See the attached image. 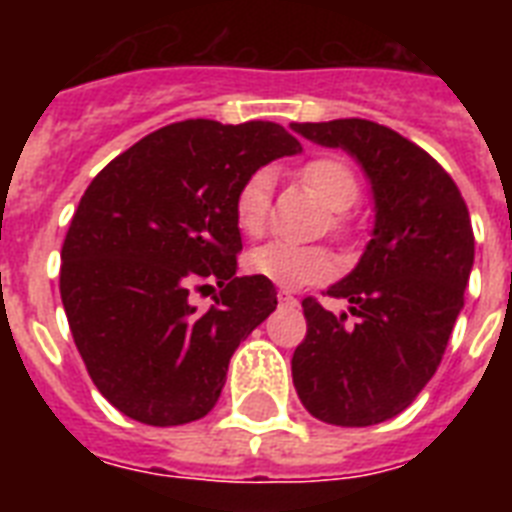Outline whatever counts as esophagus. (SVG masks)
I'll return each instance as SVG.
<instances>
[{
	"label": "esophagus",
	"mask_w": 512,
	"mask_h": 512,
	"mask_svg": "<svg viewBox=\"0 0 512 512\" xmlns=\"http://www.w3.org/2000/svg\"><path fill=\"white\" fill-rule=\"evenodd\" d=\"M279 305H289V308H292V305H297V297L292 295V292H284V289H281V292H279Z\"/></svg>",
	"instance_id": "1"
}]
</instances>
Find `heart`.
I'll use <instances>...</instances> for the list:
<instances>
[{
    "label": "heart",
    "instance_id": "obj_1",
    "mask_svg": "<svg viewBox=\"0 0 512 512\" xmlns=\"http://www.w3.org/2000/svg\"><path fill=\"white\" fill-rule=\"evenodd\" d=\"M300 177L335 212H345V209L356 204L358 180L348 164L340 162V159H329V156L313 159L300 170ZM271 191L273 175L268 170L252 172L239 185L236 199H233V217H236V225H239L241 233L260 236L265 231ZM247 268L257 276L279 284V287L295 289L327 279L332 268H335V260H332L327 249L321 247H300V244H289V241H271V244H263V247L249 252Z\"/></svg>",
    "mask_w": 512,
    "mask_h": 512
}]
</instances>
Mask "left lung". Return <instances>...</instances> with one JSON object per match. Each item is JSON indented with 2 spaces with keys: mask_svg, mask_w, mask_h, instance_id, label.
<instances>
[{
  "mask_svg": "<svg viewBox=\"0 0 512 512\" xmlns=\"http://www.w3.org/2000/svg\"><path fill=\"white\" fill-rule=\"evenodd\" d=\"M292 130L348 151L372 183V239L327 289L348 300L356 324L305 297L308 332L292 356L297 396L316 420L366 428L404 412L436 374L465 305L473 225L444 167L390 127L335 119Z\"/></svg>",
  "mask_w": 512,
  "mask_h": 512,
  "instance_id": "obj_1",
  "label": "left lung"
}]
</instances>
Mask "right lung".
Returning <instances> with one entry per match:
<instances>
[{
	"instance_id": "1",
	"label": "right lung",
	"mask_w": 512,
	"mask_h": 512,
	"mask_svg": "<svg viewBox=\"0 0 512 512\" xmlns=\"http://www.w3.org/2000/svg\"><path fill=\"white\" fill-rule=\"evenodd\" d=\"M281 124H167L106 164L60 249V297L95 388L170 428L217 404L233 350L276 311V287L236 276L233 199L252 172L300 154ZM221 295L201 314L193 288Z\"/></svg>"
}]
</instances>
